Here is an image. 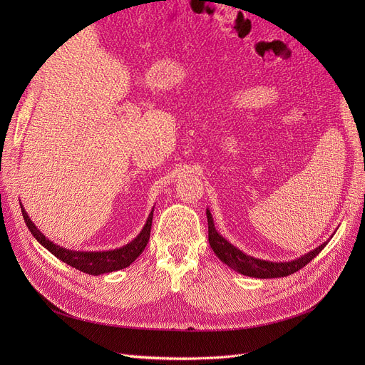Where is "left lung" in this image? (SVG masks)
Here are the masks:
<instances>
[{
  "label": "left lung",
  "mask_w": 365,
  "mask_h": 365,
  "mask_svg": "<svg viewBox=\"0 0 365 365\" xmlns=\"http://www.w3.org/2000/svg\"><path fill=\"white\" fill-rule=\"evenodd\" d=\"M207 220H208V244L215 251L216 256L222 260L227 267L235 269L244 275H250V277H257V279H277V277H286V275L294 274L298 269H302L304 264H307L314 257H317L319 251H322L327 242L323 245H319L314 251L304 254L303 257L292 260V262H267L260 259H254L251 256L237 250L227 242L222 236H220L213 224L212 215L207 210Z\"/></svg>",
  "instance_id": "obj_1"
}]
</instances>
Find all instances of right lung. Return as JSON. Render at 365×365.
I'll list each match as a JSON object with an SVG mask.
<instances>
[{"instance_id":"obj_1","label":"right lung","mask_w":365,"mask_h":365,"mask_svg":"<svg viewBox=\"0 0 365 365\" xmlns=\"http://www.w3.org/2000/svg\"><path fill=\"white\" fill-rule=\"evenodd\" d=\"M21 212H23V217L30 230V233L36 237V240L41 245L46 247L53 256H56L59 260L70 264V267L91 275H101V274L128 268L129 264L134 262L143 251H145L150 237V227H152V217H153V210H152L145 228H143L141 233L126 247L114 250V251H103V252H83V251H70V250L54 245L53 242H50L35 225H33L23 205H21Z\"/></svg>"}]
</instances>
